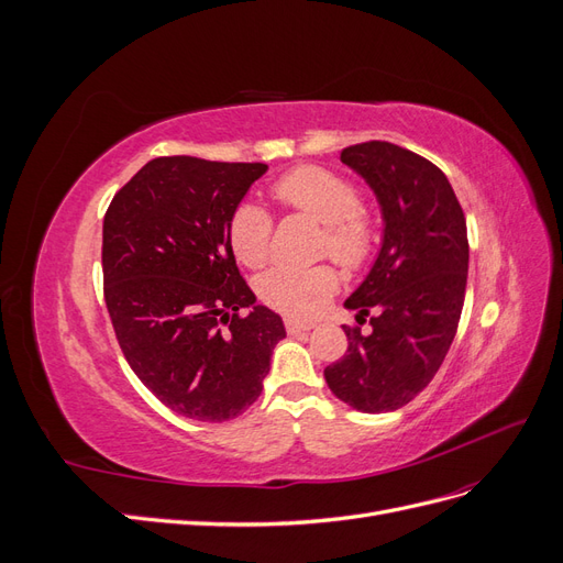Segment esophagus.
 <instances>
[{
    "label": "esophagus",
    "instance_id": "34e87169",
    "mask_svg": "<svg viewBox=\"0 0 563 563\" xmlns=\"http://www.w3.org/2000/svg\"><path fill=\"white\" fill-rule=\"evenodd\" d=\"M286 331L291 335H298V333H305V331H312L317 327V321H308V319H296V317H288L286 321Z\"/></svg>",
    "mask_w": 563,
    "mask_h": 563
}]
</instances>
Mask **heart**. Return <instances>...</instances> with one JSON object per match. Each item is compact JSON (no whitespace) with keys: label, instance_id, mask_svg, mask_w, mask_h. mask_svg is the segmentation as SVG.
I'll list each match as a JSON object with an SVG mask.
<instances>
[{"label":"heart","instance_id":"obj_1","mask_svg":"<svg viewBox=\"0 0 563 563\" xmlns=\"http://www.w3.org/2000/svg\"><path fill=\"white\" fill-rule=\"evenodd\" d=\"M275 197L327 225L323 251L354 269L368 261L376 242L371 216L360 207L356 187L323 166H300L275 183ZM232 253L246 267H261L269 258L272 220L258 203L244 201L228 223ZM340 277L331 265L277 267L258 284V294L272 310L288 317H310L338 291Z\"/></svg>","mask_w":563,"mask_h":563}]
</instances>
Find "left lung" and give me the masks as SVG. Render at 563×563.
Instances as JSON below:
<instances>
[{
  "instance_id": "8db88e82",
  "label": "left lung",
  "mask_w": 563,
  "mask_h": 563,
  "mask_svg": "<svg viewBox=\"0 0 563 563\" xmlns=\"http://www.w3.org/2000/svg\"><path fill=\"white\" fill-rule=\"evenodd\" d=\"M340 162L378 199L383 242L360 288L345 300L347 354L327 366L333 395L362 413H389L430 385L453 343L467 286V225L449 178L416 152L385 141L350 145Z\"/></svg>"
}]
</instances>
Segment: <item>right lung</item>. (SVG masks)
Masks as SVG:
<instances>
[{
    "label": "right lung",
    "instance_id": "obj_1",
    "mask_svg": "<svg viewBox=\"0 0 563 563\" xmlns=\"http://www.w3.org/2000/svg\"><path fill=\"white\" fill-rule=\"evenodd\" d=\"M267 164L147 162L103 220L106 305L129 366L164 406L201 422L261 397L284 321L234 263L228 223ZM246 307L249 316L239 312Z\"/></svg>",
    "mask_w": 563,
    "mask_h": 563
}]
</instances>
